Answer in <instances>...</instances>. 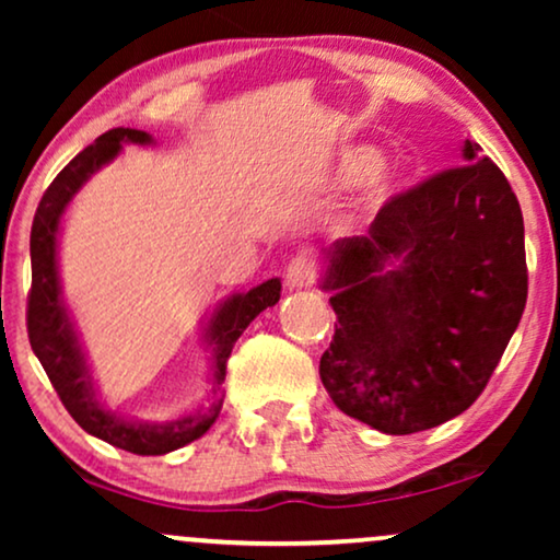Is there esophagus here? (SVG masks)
I'll return each mask as SVG.
<instances>
[{
  "instance_id": "esophagus-1",
  "label": "esophagus",
  "mask_w": 560,
  "mask_h": 560,
  "mask_svg": "<svg viewBox=\"0 0 560 560\" xmlns=\"http://www.w3.org/2000/svg\"><path fill=\"white\" fill-rule=\"evenodd\" d=\"M313 282V262L308 257H293L285 267V285L290 290L311 288Z\"/></svg>"
}]
</instances>
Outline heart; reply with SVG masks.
<instances>
[{
  "instance_id": "1",
  "label": "heart",
  "mask_w": 560,
  "mask_h": 560,
  "mask_svg": "<svg viewBox=\"0 0 560 560\" xmlns=\"http://www.w3.org/2000/svg\"><path fill=\"white\" fill-rule=\"evenodd\" d=\"M380 167V155L370 148L347 150L334 167V183L341 188H354L366 178H372Z\"/></svg>"
}]
</instances>
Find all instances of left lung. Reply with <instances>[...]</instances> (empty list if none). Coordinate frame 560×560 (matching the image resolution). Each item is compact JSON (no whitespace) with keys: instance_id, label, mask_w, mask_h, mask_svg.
I'll list each match as a JSON object with an SVG mask.
<instances>
[{"instance_id":"left-lung-1","label":"left lung","mask_w":560,"mask_h":560,"mask_svg":"<svg viewBox=\"0 0 560 560\" xmlns=\"http://www.w3.org/2000/svg\"><path fill=\"white\" fill-rule=\"evenodd\" d=\"M479 150L466 140L464 165L395 196L370 232L324 249L336 331L320 382L336 408L382 433L462 416L523 318V211Z\"/></svg>"}]
</instances>
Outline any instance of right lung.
Returning <instances> with one entry per match:
<instances>
[{"label": "right lung", "instance_id": "add662e5", "mask_svg": "<svg viewBox=\"0 0 560 560\" xmlns=\"http://www.w3.org/2000/svg\"><path fill=\"white\" fill-rule=\"evenodd\" d=\"M121 144H155L152 135L142 129L117 127L104 132L94 144L81 150L63 171L56 175L40 198L30 232V259H33V290L27 295V336L35 357L56 387L60 402L83 431L96 435L112 446L140 456H163L201 439L219 418L224 395L219 393L226 377V359L234 343L252 320L265 308L280 301V280L272 278L262 285L236 293L217 305L203 328V341L211 347V397L186 416L167 423L127 420L106 410L96 397L94 377L81 347L71 313L63 303L58 275V234L60 219L91 175L121 152Z\"/></svg>", "mask_w": 560, "mask_h": 560}]
</instances>
